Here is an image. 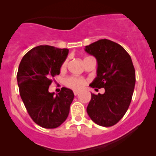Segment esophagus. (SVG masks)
I'll return each instance as SVG.
<instances>
[{
  "label": "esophagus",
  "instance_id": "obj_1",
  "mask_svg": "<svg viewBox=\"0 0 156 156\" xmlns=\"http://www.w3.org/2000/svg\"><path fill=\"white\" fill-rule=\"evenodd\" d=\"M73 93H74V95H75V96H76V95L79 94V91H78V90H74Z\"/></svg>",
  "mask_w": 156,
  "mask_h": 156
}]
</instances>
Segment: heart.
Masks as SVG:
<instances>
[{
	"label": "heart",
	"mask_w": 156,
	"mask_h": 156,
	"mask_svg": "<svg viewBox=\"0 0 156 156\" xmlns=\"http://www.w3.org/2000/svg\"><path fill=\"white\" fill-rule=\"evenodd\" d=\"M66 66H67V61H65L62 66V69H65ZM84 80L81 78H78V77L71 76L66 80V86L73 88V89H80L84 85Z\"/></svg>",
	"instance_id": "1"
}]
</instances>
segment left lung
<instances>
[{"instance_id":"1","label":"left lung","mask_w":156,"mask_h":156,"mask_svg":"<svg viewBox=\"0 0 156 156\" xmlns=\"http://www.w3.org/2000/svg\"><path fill=\"white\" fill-rule=\"evenodd\" d=\"M84 50L98 62L97 76L90 87L105 88L103 94L91 93L87 114L99 126H113L125 115L133 96L136 78L131 58L121 45L107 39L92 43Z\"/></svg>"}]
</instances>
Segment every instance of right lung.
Segmentation results:
<instances>
[{
  "label": "right lung",
  "instance_id": "right-lung-1",
  "mask_svg": "<svg viewBox=\"0 0 156 156\" xmlns=\"http://www.w3.org/2000/svg\"><path fill=\"white\" fill-rule=\"evenodd\" d=\"M68 54L67 48L40 45L29 51L19 64L17 81L22 100L32 119L46 129L62 124L74 98L69 88L62 87L56 95L48 91Z\"/></svg>",
  "mask_w": 156,
  "mask_h": 156
}]
</instances>
